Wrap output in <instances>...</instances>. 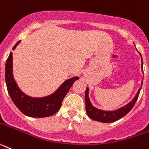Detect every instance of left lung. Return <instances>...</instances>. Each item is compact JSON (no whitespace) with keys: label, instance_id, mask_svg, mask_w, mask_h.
<instances>
[{"label":"left lung","instance_id":"1","mask_svg":"<svg viewBox=\"0 0 149 149\" xmlns=\"http://www.w3.org/2000/svg\"><path fill=\"white\" fill-rule=\"evenodd\" d=\"M141 55V54H140ZM142 57V56H141ZM140 89L139 90L138 93L136 95V96L133 98V100H132L130 103L125 105L124 107L120 108V109H118L116 111H102V110H100V109H96V108L93 107L91 104L89 99V89L87 87L86 89V92H85V104H86V111H87V115L89 118H91L92 120H96V121L102 122V123H111V122H114L116 120H119L123 117H124L126 114H127L135 105L137 99L139 95V92H140Z\"/></svg>","mask_w":149,"mask_h":149}]
</instances>
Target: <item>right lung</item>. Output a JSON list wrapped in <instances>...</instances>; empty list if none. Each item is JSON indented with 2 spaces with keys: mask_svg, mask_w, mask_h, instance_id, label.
Segmentation results:
<instances>
[{
  "mask_svg": "<svg viewBox=\"0 0 149 149\" xmlns=\"http://www.w3.org/2000/svg\"><path fill=\"white\" fill-rule=\"evenodd\" d=\"M18 41L13 49L19 44ZM13 56L10 53L5 65V80L7 88L11 100L16 107L24 114L32 118H44L53 115L59 111L62 100L74 81L79 79L78 77H72L62 84L56 93L51 96L44 98H32L26 96L22 92L16 85L13 76Z\"/></svg>",
  "mask_w": 149,
  "mask_h": 149,
  "instance_id": "right-lung-1",
  "label": "right lung"
}]
</instances>
